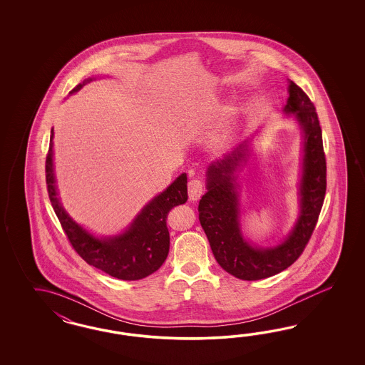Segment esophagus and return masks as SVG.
<instances>
[{"instance_id": "obj_1", "label": "esophagus", "mask_w": 365, "mask_h": 365, "mask_svg": "<svg viewBox=\"0 0 365 365\" xmlns=\"http://www.w3.org/2000/svg\"><path fill=\"white\" fill-rule=\"evenodd\" d=\"M205 191L203 183L198 179H191L188 182V198L190 200H198Z\"/></svg>"}]
</instances>
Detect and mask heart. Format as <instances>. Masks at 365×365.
Wrapping results in <instances>:
<instances>
[{"label": "heart", "mask_w": 365, "mask_h": 365, "mask_svg": "<svg viewBox=\"0 0 365 365\" xmlns=\"http://www.w3.org/2000/svg\"><path fill=\"white\" fill-rule=\"evenodd\" d=\"M230 139H232V128L229 125H225V127H222L221 130H218L211 135V147L223 148L229 144Z\"/></svg>", "instance_id": "heart-1"}]
</instances>
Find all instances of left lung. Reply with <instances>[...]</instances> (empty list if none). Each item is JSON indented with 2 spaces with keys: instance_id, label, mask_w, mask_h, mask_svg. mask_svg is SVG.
<instances>
[{
  "instance_id": "8db88e82",
  "label": "left lung",
  "mask_w": 365,
  "mask_h": 365,
  "mask_svg": "<svg viewBox=\"0 0 365 365\" xmlns=\"http://www.w3.org/2000/svg\"><path fill=\"white\" fill-rule=\"evenodd\" d=\"M284 108L293 113L302 133L299 179V214L284 241L273 247L255 246L243 237L235 173L250 156L249 142L232 154L212 162L206 173V194L199 200V221L210 242L212 255L223 270L243 281L276 276L304 252L316 227L327 190V162L317 112L308 95L289 80Z\"/></svg>"
}]
</instances>
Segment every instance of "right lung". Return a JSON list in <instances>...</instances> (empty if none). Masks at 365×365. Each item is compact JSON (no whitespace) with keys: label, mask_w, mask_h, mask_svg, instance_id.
Here are the masks:
<instances>
[{"label":"right lung","mask_w":365,"mask_h":365,"mask_svg":"<svg viewBox=\"0 0 365 365\" xmlns=\"http://www.w3.org/2000/svg\"><path fill=\"white\" fill-rule=\"evenodd\" d=\"M92 80L95 78H86L71 93H76ZM45 178L52 207L63 230L87 264L124 281L142 279L163 265L170 249L167 215L187 200L186 174H180L163 192L151 199L122 234L100 238L73 221L60 202L53 170V130L45 162Z\"/></svg>","instance_id":"right-lung-1"}]
</instances>
